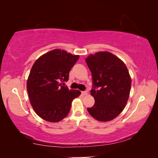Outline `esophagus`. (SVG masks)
<instances>
[{"instance_id": "34e87169", "label": "esophagus", "mask_w": 158, "mask_h": 158, "mask_svg": "<svg viewBox=\"0 0 158 158\" xmlns=\"http://www.w3.org/2000/svg\"><path fill=\"white\" fill-rule=\"evenodd\" d=\"M88 93H89V91H88V90H85V91H82V92H81V94L84 95H87Z\"/></svg>"}]
</instances>
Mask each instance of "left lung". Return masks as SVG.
I'll list each match as a JSON object with an SVG mask.
<instances>
[{
	"mask_svg": "<svg viewBox=\"0 0 158 158\" xmlns=\"http://www.w3.org/2000/svg\"><path fill=\"white\" fill-rule=\"evenodd\" d=\"M85 62L92 74V107L87 108L90 116L99 121H111L123 110L128 100L131 78L126 65L116 56L107 52L90 54Z\"/></svg>",
	"mask_w": 158,
	"mask_h": 158,
	"instance_id": "left-lung-1",
	"label": "left lung"
}]
</instances>
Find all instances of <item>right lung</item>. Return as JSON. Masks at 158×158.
<instances>
[{"mask_svg": "<svg viewBox=\"0 0 158 158\" xmlns=\"http://www.w3.org/2000/svg\"><path fill=\"white\" fill-rule=\"evenodd\" d=\"M79 58L64 50L54 49L33 64L27 90L34 111L42 119L53 123L63 120L70 110L72 102L81 94L79 90H69L64 85Z\"/></svg>", "mask_w": 158, "mask_h": 158, "instance_id": "obj_1", "label": "right lung"}]
</instances>
